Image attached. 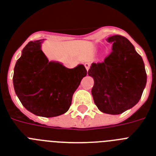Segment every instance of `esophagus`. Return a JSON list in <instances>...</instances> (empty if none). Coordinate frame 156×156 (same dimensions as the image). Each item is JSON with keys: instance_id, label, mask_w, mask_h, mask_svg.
Returning <instances> with one entry per match:
<instances>
[{"instance_id": "esophagus-1", "label": "esophagus", "mask_w": 156, "mask_h": 156, "mask_svg": "<svg viewBox=\"0 0 156 156\" xmlns=\"http://www.w3.org/2000/svg\"><path fill=\"white\" fill-rule=\"evenodd\" d=\"M84 66H85V67H86V69H87V70H89L90 66V63H88V62H86L84 64Z\"/></svg>"}]
</instances>
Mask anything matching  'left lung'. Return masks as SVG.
Returning <instances> with one entry per match:
<instances>
[{"instance_id": "left-lung-1", "label": "left lung", "mask_w": 156, "mask_h": 156, "mask_svg": "<svg viewBox=\"0 0 156 156\" xmlns=\"http://www.w3.org/2000/svg\"><path fill=\"white\" fill-rule=\"evenodd\" d=\"M107 41L112 45V52L104 62L92 63L88 70L94 81L91 93L99 111L119 115L140 101L147 74L143 58L128 39L114 35Z\"/></svg>"}]
</instances>
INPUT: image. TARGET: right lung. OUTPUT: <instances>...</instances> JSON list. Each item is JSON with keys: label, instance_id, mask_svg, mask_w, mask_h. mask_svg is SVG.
<instances>
[{"label": "right lung", "instance_id": "right-lung-1", "mask_svg": "<svg viewBox=\"0 0 156 156\" xmlns=\"http://www.w3.org/2000/svg\"><path fill=\"white\" fill-rule=\"evenodd\" d=\"M45 39L30 41L16 61L13 87L25 108L41 117H55L69 110L74 91L87 71L83 65L69 69L49 62L41 50Z\"/></svg>", "mask_w": 156, "mask_h": 156}]
</instances>
